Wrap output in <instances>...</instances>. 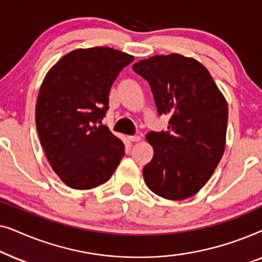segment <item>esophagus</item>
<instances>
[{"mask_svg":"<svg viewBox=\"0 0 262 262\" xmlns=\"http://www.w3.org/2000/svg\"><path fill=\"white\" fill-rule=\"evenodd\" d=\"M141 139V136H128V141L130 142H139Z\"/></svg>","mask_w":262,"mask_h":262,"instance_id":"34e87169","label":"esophagus"}]
</instances>
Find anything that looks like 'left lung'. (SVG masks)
<instances>
[{"label": "left lung", "instance_id": "1", "mask_svg": "<svg viewBox=\"0 0 262 262\" xmlns=\"http://www.w3.org/2000/svg\"><path fill=\"white\" fill-rule=\"evenodd\" d=\"M132 69L151 88L168 131L146 134L154 156L143 169L148 187L170 200L194 195L209 181L225 149L228 105L205 67L178 53L154 56Z\"/></svg>", "mask_w": 262, "mask_h": 262}]
</instances>
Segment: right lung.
<instances>
[{"mask_svg":"<svg viewBox=\"0 0 262 262\" xmlns=\"http://www.w3.org/2000/svg\"><path fill=\"white\" fill-rule=\"evenodd\" d=\"M134 57L111 48L74 50L44 78L35 106L39 139L55 173L74 189L112 177L124 143L101 125L113 82Z\"/></svg>","mask_w":262,"mask_h":262,"instance_id":"1","label":"right lung"}]
</instances>
